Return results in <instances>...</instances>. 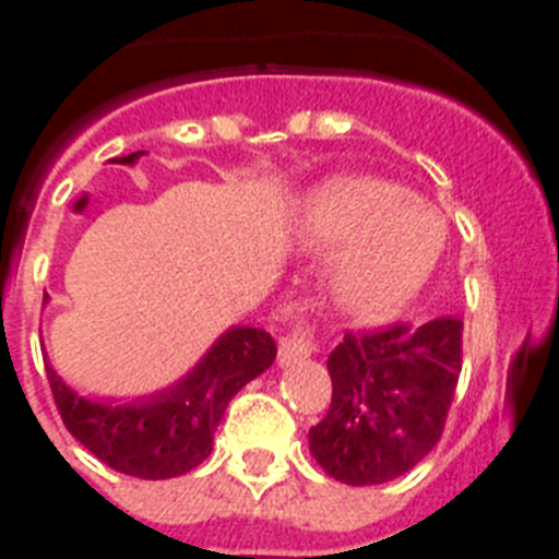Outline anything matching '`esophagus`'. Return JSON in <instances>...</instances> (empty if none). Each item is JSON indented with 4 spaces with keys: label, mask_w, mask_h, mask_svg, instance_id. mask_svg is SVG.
Returning a JSON list of instances; mask_svg holds the SVG:
<instances>
[{
    "label": "esophagus",
    "mask_w": 559,
    "mask_h": 559,
    "mask_svg": "<svg viewBox=\"0 0 559 559\" xmlns=\"http://www.w3.org/2000/svg\"><path fill=\"white\" fill-rule=\"evenodd\" d=\"M290 319L294 322H290L288 335H283V341H280V364H296V360L308 358L319 347L316 324L302 313V308H299L296 316H290Z\"/></svg>",
    "instance_id": "34e87169"
}]
</instances>
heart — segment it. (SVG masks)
Masks as SVG:
<instances>
[{
    "label": "heart",
    "instance_id": "obj_1",
    "mask_svg": "<svg viewBox=\"0 0 559 559\" xmlns=\"http://www.w3.org/2000/svg\"><path fill=\"white\" fill-rule=\"evenodd\" d=\"M313 249L335 257V302L364 319L394 313L412 299L445 249V218L406 187L380 179H335L302 210Z\"/></svg>",
    "mask_w": 559,
    "mask_h": 559
}]
</instances>
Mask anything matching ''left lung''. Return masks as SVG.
Returning <instances> with one entry per match:
<instances>
[{
    "instance_id": "obj_1",
    "label": "left lung",
    "mask_w": 559,
    "mask_h": 559,
    "mask_svg": "<svg viewBox=\"0 0 559 559\" xmlns=\"http://www.w3.org/2000/svg\"><path fill=\"white\" fill-rule=\"evenodd\" d=\"M333 400L310 453L335 481L372 487L431 453L462 372V322H397L344 335L328 358Z\"/></svg>"
}]
</instances>
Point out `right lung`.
I'll return each instance as SVG.
<instances>
[{
    "mask_svg": "<svg viewBox=\"0 0 559 559\" xmlns=\"http://www.w3.org/2000/svg\"><path fill=\"white\" fill-rule=\"evenodd\" d=\"M145 151L128 153L133 165ZM276 344L260 328H231L215 341L199 367L173 389L133 403H95L78 397L47 367L58 414L72 437L103 464L133 478H173L199 467L229 400L274 364Z\"/></svg>",
    "mask_w": 559,
    "mask_h": 559,
    "instance_id": "1",
    "label": "right lung"
}]
</instances>
